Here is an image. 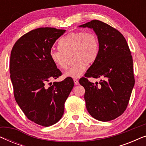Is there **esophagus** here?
Returning <instances> with one entry per match:
<instances>
[{"instance_id": "34e87169", "label": "esophagus", "mask_w": 146, "mask_h": 146, "mask_svg": "<svg viewBox=\"0 0 146 146\" xmlns=\"http://www.w3.org/2000/svg\"><path fill=\"white\" fill-rule=\"evenodd\" d=\"M74 82L75 85H78L79 84V82L76 79H74Z\"/></svg>"}]
</instances>
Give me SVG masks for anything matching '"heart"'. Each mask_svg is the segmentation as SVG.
Masks as SVG:
<instances>
[{
	"label": "heart",
	"mask_w": 146,
	"mask_h": 146,
	"mask_svg": "<svg viewBox=\"0 0 146 146\" xmlns=\"http://www.w3.org/2000/svg\"><path fill=\"white\" fill-rule=\"evenodd\" d=\"M59 45L60 48H52L50 51V57L54 64L60 69H66L68 56L72 54L75 62L64 73V77H80L87 68L88 63L94 62L99 54L98 39L94 33H71L60 41Z\"/></svg>",
	"instance_id": "b5f03b06"
}]
</instances>
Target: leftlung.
Listing matches in <instances>:
<instances>
[{"mask_svg":"<svg viewBox=\"0 0 146 146\" xmlns=\"http://www.w3.org/2000/svg\"><path fill=\"white\" fill-rule=\"evenodd\" d=\"M79 27L93 29L100 46L96 60L79 80L85 88L87 110L99 121L112 120L124 112L134 86L131 52L123 36L103 22L93 20ZM86 77L102 79L98 85Z\"/></svg>","mask_w":146,"mask_h":146,"instance_id":"8db88e82","label":"left lung"}]
</instances>
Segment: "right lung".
<instances>
[{"mask_svg": "<svg viewBox=\"0 0 146 146\" xmlns=\"http://www.w3.org/2000/svg\"><path fill=\"white\" fill-rule=\"evenodd\" d=\"M65 32L49 27L33 30L20 38L11 51L10 73L16 102L30 120L42 126L61 119L74 87L70 78L50 82L62 75L50 51Z\"/></svg>", "mask_w": 146, "mask_h": 146, "instance_id": "1", "label": "right lung"}]
</instances>
